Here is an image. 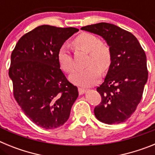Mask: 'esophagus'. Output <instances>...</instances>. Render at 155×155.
<instances>
[{
	"label": "esophagus",
	"instance_id": "esophagus-1",
	"mask_svg": "<svg viewBox=\"0 0 155 155\" xmlns=\"http://www.w3.org/2000/svg\"><path fill=\"white\" fill-rule=\"evenodd\" d=\"M86 89L83 88V87H78V92L79 94H83L84 93H85Z\"/></svg>",
	"mask_w": 155,
	"mask_h": 155
}]
</instances>
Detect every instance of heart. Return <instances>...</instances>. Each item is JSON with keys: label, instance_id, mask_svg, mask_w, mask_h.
<instances>
[{"label": "heart", "instance_id": "heart-1", "mask_svg": "<svg viewBox=\"0 0 155 155\" xmlns=\"http://www.w3.org/2000/svg\"><path fill=\"white\" fill-rule=\"evenodd\" d=\"M72 46L76 51L88 53L86 61L87 68L78 70L71 74L70 79L74 84L84 87L94 85L101 78V70L105 73L110 68L113 61L112 50L107 42L100 40L94 34H80L72 41ZM61 68L66 73H71L74 69V61L67 47L60 49L57 55Z\"/></svg>", "mask_w": 155, "mask_h": 155}]
</instances>
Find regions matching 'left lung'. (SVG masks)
I'll return each instance as SVG.
<instances>
[{"mask_svg": "<svg viewBox=\"0 0 155 155\" xmlns=\"http://www.w3.org/2000/svg\"><path fill=\"white\" fill-rule=\"evenodd\" d=\"M81 30L102 36L112 50L113 61L97 91L102 102L94 113L106 124L124 123L135 112L148 78L147 57L137 39L130 31L106 22L86 25Z\"/></svg>", "mask_w": 155, "mask_h": 155, "instance_id": "left-lung-1", "label": "left lung"}]
</instances>
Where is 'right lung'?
<instances>
[{"instance_id": "1", "label": "right lung", "mask_w": 155, "mask_h": 155, "mask_svg": "<svg viewBox=\"0 0 155 155\" xmlns=\"http://www.w3.org/2000/svg\"><path fill=\"white\" fill-rule=\"evenodd\" d=\"M79 30L48 25L20 38L11 56L8 74L21 110L37 126L54 129L68 121L78 87L66 78L57 55L64 42Z\"/></svg>"}]
</instances>
